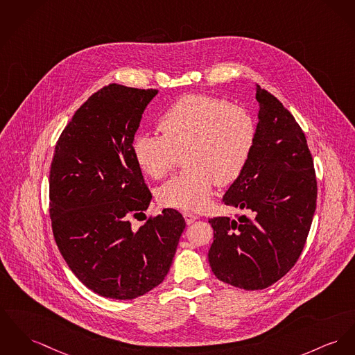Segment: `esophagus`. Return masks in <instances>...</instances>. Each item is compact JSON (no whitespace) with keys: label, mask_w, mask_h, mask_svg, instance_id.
<instances>
[{"label":"esophagus","mask_w":355,"mask_h":355,"mask_svg":"<svg viewBox=\"0 0 355 355\" xmlns=\"http://www.w3.org/2000/svg\"><path fill=\"white\" fill-rule=\"evenodd\" d=\"M183 216H184V219H186V223H187V225L193 223V222L198 219V216H196V215H193V214L191 213H184L183 214Z\"/></svg>","instance_id":"1"}]
</instances>
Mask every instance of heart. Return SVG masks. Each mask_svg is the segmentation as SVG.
Returning a JSON list of instances; mask_svg holds the SVG:
<instances>
[{"mask_svg":"<svg viewBox=\"0 0 355 355\" xmlns=\"http://www.w3.org/2000/svg\"><path fill=\"white\" fill-rule=\"evenodd\" d=\"M163 136H137L133 156L152 179H163L184 155L187 169L157 191L159 202L172 209H205L214 187L236 182L248 164L256 125L241 106L206 94L178 99L157 122Z\"/></svg>","mask_w":355,"mask_h":355,"instance_id":"obj_1","label":"heart"}]
</instances>
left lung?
<instances>
[{
    "instance_id": "left-lung-1",
    "label": "left lung",
    "mask_w": 355,
    "mask_h": 355,
    "mask_svg": "<svg viewBox=\"0 0 355 355\" xmlns=\"http://www.w3.org/2000/svg\"><path fill=\"white\" fill-rule=\"evenodd\" d=\"M254 145L222 202L249 216L210 219L209 262L223 283L246 291L280 280L300 257L316 209V176L306 136L283 103L256 86Z\"/></svg>"
}]
</instances>
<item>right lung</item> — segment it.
Listing matches in <instances>:
<instances>
[{
  "label": "right lung",
  "mask_w": 355,
  "mask_h": 355,
  "mask_svg": "<svg viewBox=\"0 0 355 355\" xmlns=\"http://www.w3.org/2000/svg\"><path fill=\"white\" fill-rule=\"evenodd\" d=\"M157 90L112 83L72 116L49 171V216L72 273L95 293L132 300L163 283L186 222L173 209L133 230L152 195L133 156L142 113Z\"/></svg>",
  "instance_id": "add662e5"
}]
</instances>
